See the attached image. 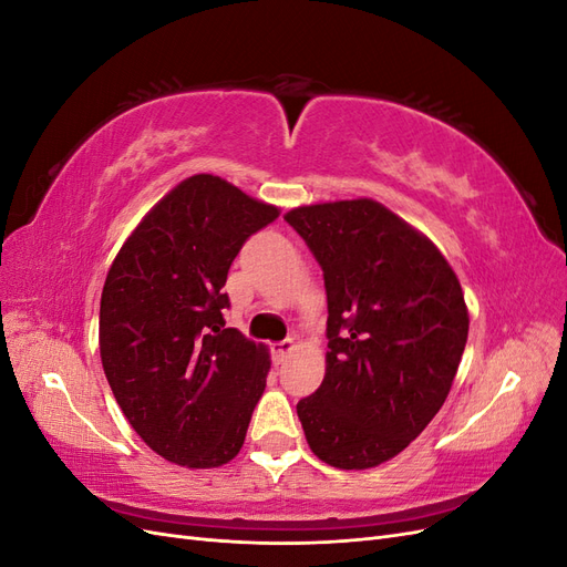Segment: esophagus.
<instances>
[{
  "mask_svg": "<svg viewBox=\"0 0 567 567\" xmlns=\"http://www.w3.org/2000/svg\"><path fill=\"white\" fill-rule=\"evenodd\" d=\"M296 352V340H284V342H277V346L271 348V354H274V359H277V362L281 364L284 359H288L290 354Z\"/></svg>",
  "mask_w": 567,
  "mask_h": 567,
  "instance_id": "34e87169",
  "label": "esophagus"
}]
</instances>
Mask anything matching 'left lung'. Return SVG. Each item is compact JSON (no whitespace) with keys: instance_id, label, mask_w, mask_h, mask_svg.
Segmentation results:
<instances>
[{"instance_id":"left-lung-1","label":"left lung","mask_w":567,"mask_h":567,"mask_svg":"<svg viewBox=\"0 0 567 567\" xmlns=\"http://www.w3.org/2000/svg\"><path fill=\"white\" fill-rule=\"evenodd\" d=\"M284 219L315 252L329 352L298 419L317 458L364 471L406 450L447 400L468 307L440 248L373 198L298 205Z\"/></svg>"}]
</instances>
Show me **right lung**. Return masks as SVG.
Masks as SVG:
<instances>
[{
	"instance_id": "obj_1",
	"label": "right lung",
	"mask_w": 567,
	"mask_h": 567,
	"mask_svg": "<svg viewBox=\"0 0 567 567\" xmlns=\"http://www.w3.org/2000/svg\"><path fill=\"white\" fill-rule=\"evenodd\" d=\"M215 175H192L125 238L101 290V364L148 447L186 468H217L244 447L269 350L225 329L234 257L279 217Z\"/></svg>"
}]
</instances>
